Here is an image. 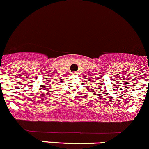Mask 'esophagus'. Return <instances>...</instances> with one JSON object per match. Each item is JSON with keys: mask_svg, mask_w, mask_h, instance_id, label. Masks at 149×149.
Instances as JSON below:
<instances>
[{"mask_svg": "<svg viewBox=\"0 0 149 149\" xmlns=\"http://www.w3.org/2000/svg\"><path fill=\"white\" fill-rule=\"evenodd\" d=\"M72 74H77V72H73Z\"/></svg>", "mask_w": 149, "mask_h": 149, "instance_id": "obj_1", "label": "esophagus"}]
</instances>
